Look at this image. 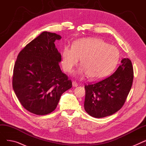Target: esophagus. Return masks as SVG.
<instances>
[{"label": "esophagus", "mask_w": 146, "mask_h": 146, "mask_svg": "<svg viewBox=\"0 0 146 146\" xmlns=\"http://www.w3.org/2000/svg\"><path fill=\"white\" fill-rule=\"evenodd\" d=\"M72 86H73V87H77V86H78V84L77 82H72Z\"/></svg>", "instance_id": "obj_1"}]
</instances>
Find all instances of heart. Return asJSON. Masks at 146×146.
<instances>
[{"label": "heart", "instance_id": "obj_1", "mask_svg": "<svg viewBox=\"0 0 146 146\" xmlns=\"http://www.w3.org/2000/svg\"><path fill=\"white\" fill-rule=\"evenodd\" d=\"M63 70L70 73L81 58L83 66L76 73L81 78L89 76L99 80L108 76L116 67L119 58L118 49L98 38H80L73 47L65 46L62 53Z\"/></svg>", "mask_w": 146, "mask_h": 146}]
</instances>
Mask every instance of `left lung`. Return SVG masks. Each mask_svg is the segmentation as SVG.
I'll use <instances>...</instances> for the list:
<instances>
[{"label": "left lung", "instance_id": "8db88e82", "mask_svg": "<svg viewBox=\"0 0 146 146\" xmlns=\"http://www.w3.org/2000/svg\"><path fill=\"white\" fill-rule=\"evenodd\" d=\"M112 75L96 83L85 85L84 108L95 118L108 117L119 111L125 102L133 81L131 60L123 58Z\"/></svg>", "mask_w": 146, "mask_h": 146}]
</instances>
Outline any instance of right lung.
I'll return each instance as SVG.
<instances>
[{
	"label": "right lung",
	"instance_id": "add662e5",
	"mask_svg": "<svg viewBox=\"0 0 146 146\" xmlns=\"http://www.w3.org/2000/svg\"><path fill=\"white\" fill-rule=\"evenodd\" d=\"M61 36L42 32L18 56L12 79L13 90L21 105L33 113L44 115L54 110L60 97L72 86L61 72L56 40Z\"/></svg>",
	"mask_w": 146,
	"mask_h": 146
}]
</instances>
